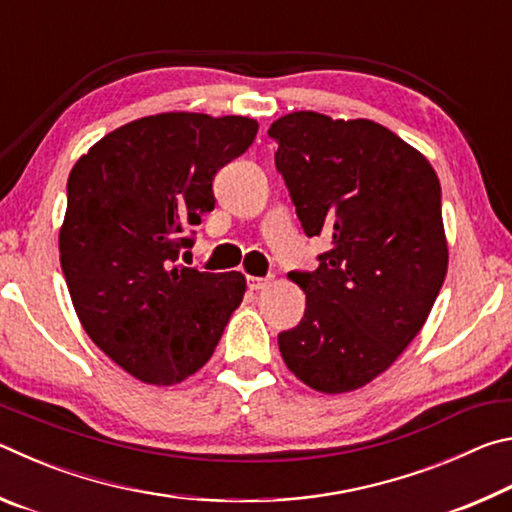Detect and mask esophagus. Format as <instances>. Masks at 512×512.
Here are the masks:
<instances>
[{
  "label": "esophagus",
  "instance_id": "34e87169",
  "mask_svg": "<svg viewBox=\"0 0 512 512\" xmlns=\"http://www.w3.org/2000/svg\"><path fill=\"white\" fill-rule=\"evenodd\" d=\"M268 284H271V277H257V275L248 277V289L253 291H262L268 287Z\"/></svg>",
  "mask_w": 512,
  "mask_h": 512
}]
</instances>
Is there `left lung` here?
<instances>
[{"label": "left lung", "mask_w": 512, "mask_h": 512, "mask_svg": "<svg viewBox=\"0 0 512 512\" xmlns=\"http://www.w3.org/2000/svg\"><path fill=\"white\" fill-rule=\"evenodd\" d=\"M275 167L307 237H327L282 359L318 393H350L409 348L447 275L440 183L429 160L370 119L298 110L273 121Z\"/></svg>", "instance_id": "left-lung-1"}]
</instances>
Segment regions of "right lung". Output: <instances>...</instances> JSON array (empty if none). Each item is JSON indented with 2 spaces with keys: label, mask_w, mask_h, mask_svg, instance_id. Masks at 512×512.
I'll use <instances>...</instances> for the list:
<instances>
[{
  "label": "right lung",
  "mask_w": 512,
  "mask_h": 512,
  "mask_svg": "<svg viewBox=\"0 0 512 512\" xmlns=\"http://www.w3.org/2000/svg\"><path fill=\"white\" fill-rule=\"evenodd\" d=\"M255 119L160 112L90 146L67 180L60 266L81 325L128 375L171 386L201 370L246 277L178 262L214 210L212 180L253 144Z\"/></svg>",
  "instance_id": "1"
}]
</instances>
